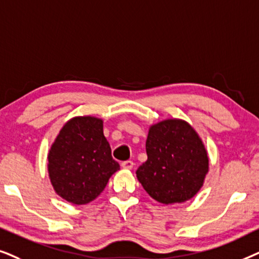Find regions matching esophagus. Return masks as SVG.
Segmentation results:
<instances>
[{"mask_svg": "<svg viewBox=\"0 0 259 259\" xmlns=\"http://www.w3.org/2000/svg\"><path fill=\"white\" fill-rule=\"evenodd\" d=\"M122 167L124 169H132L134 167V162L133 161H124L122 162Z\"/></svg>", "mask_w": 259, "mask_h": 259, "instance_id": "1", "label": "esophagus"}]
</instances>
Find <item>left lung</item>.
I'll return each mask as SVG.
<instances>
[{
	"mask_svg": "<svg viewBox=\"0 0 259 259\" xmlns=\"http://www.w3.org/2000/svg\"><path fill=\"white\" fill-rule=\"evenodd\" d=\"M146 149L148 160L136 177L157 202L181 204L204 186L209 169L207 150L188 122L167 118L150 125Z\"/></svg>",
	"mask_w": 259,
	"mask_h": 259,
	"instance_id": "1",
	"label": "left lung"
}]
</instances>
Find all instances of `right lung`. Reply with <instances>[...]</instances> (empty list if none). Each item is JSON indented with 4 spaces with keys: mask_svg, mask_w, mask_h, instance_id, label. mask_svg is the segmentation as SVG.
<instances>
[{
    "mask_svg": "<svg viewBox=\"0 0 259 259\" xmlns=\"http://www.w3.org/2000/svg\"><path fill=\"white\" fill-rule=\"evenodd\" d=\"M47 160L54 192L74 205L95 200L119 170L103 133V119L95 116L68 119L52 143Z\"/></svg>",
    "mask_w": 259,
    "mask_h": 259,
    "instance_id": "obj_1",
    "label": "right lung"
}]
</instances>
